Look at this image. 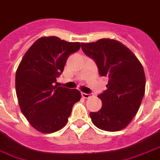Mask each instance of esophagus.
Wrapping results in <instances>:
<instances>
[{
  "label": "esophagus",
  "instance_id": "esophagus-1",
  "mask_svg": "<svg viewBox=\"0 0 160 160\" xmlns=\"http://www.w3.org/2000/svg\"><path fill=\"white\" fill-rule=\"evenodd\" d=\"M81 96L82 97L85 98V99H89V98H91L93 96V94H86V93H81Z\"/></svg>",
  "mask_w": 160,
  "mask_h": 160
}]
</instances>
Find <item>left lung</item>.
I'll list each match as a JSON object with an SVG mask.
<instances>
[{
    "label": "left lung",
    "mask_w": 160,
    "mask_h": 160,
    "mask_svg": "<svg viewBox=\"0 0 160 160\" xmlns=\"http://www.w3.org/2000/svg\"><path fill=\"white\" fill-rule=\"evenodd\" d=\"M81 48L95 61L100 75L108 77L107 89L98 96L102 108L90 113L92 122L104 131L125 128L137 114L144 96L142 65L128 48L117 40L82 42Z\"/></svg>",
    "instance_id": "obj_1"
}]
</instances>
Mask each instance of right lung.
Instances as JSON below:
<instances>
[{
    "label": "right lung",
    "instance_id": "right-lung-1",
    "mask_svg": "<svg viewBox=\"0 0 160 160\" xmlns=\"http://www.w3.org/2000/svg\"><path fill=\"white\" fill-rule=\"evenodd\" d=\"M80 48V42L42 37L23 56L16 72V92L22 112L38 131L51 133L62 128L81 98L76 89L54 85L68 57Z\"/></svg>",
    "mask_w": 160,
    "mask_h": 160
}]
</instances>
